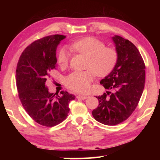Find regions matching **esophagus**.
Segmentation results:
<instances>
[{
	"label": "esophagus",
	"instance_id": "obj_1",
	"mask_svg": "<svg viewBox=\"0 0 160 160\" xmlns=\"http://www.w3.org/2000/svg\"><path fill=\"white\" fill-rule=\"evenodd\" d=\"M77 99H85L88 98V96L86 95H80V94H78V95L76 96Z\"/></svg>",
	"mask_w": 160,
	"mask_h": 160
}]
</instances>
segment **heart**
I'll return each mask as SVG.
<instances>
[{
    "label": "heart",
    "mask_w": 160,
    "mask_h": 160,
    "mask_svg": "<svg viewBox=\"0 0 160 160\" xmlns=\"http://www.w3.org/2000/svg\"><path fill=\"white\" fill-rule=\"evenodd\" d=\"M73 50L88 57L84 71H74L68 75L65 84L70 90L85 92L90 89L94 75L104 77L112 71L118 59V53L113 48L104 47L102 42L93 37H85L71 45ZM69 54L65 48L59 50L58 63L61 67L68 66Z\"/></svg>",
    "instance_id": "obj_1"
}]
</instances>
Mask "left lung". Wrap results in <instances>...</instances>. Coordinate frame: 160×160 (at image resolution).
Returning a JSON list of instances; mask_svg holds the SVG:
<instances>
[{"label":"left lung","instance_id":"1","mask_svg":"<svg viewBox=\"0 0 160 160\" xmlns=\"http://www.w3.org/2000/svg\"><path fill=\"white\" fill-rule=\"evenodd\" d=\"M118 59L100 84L109 91L96 97L99 106L92 116L99 123L114 126L126 121L137 107L145 87V66L137 47L118 35L112 37Z\"/></svg>","mask_w":160,"mask_h":160}]
</instances>
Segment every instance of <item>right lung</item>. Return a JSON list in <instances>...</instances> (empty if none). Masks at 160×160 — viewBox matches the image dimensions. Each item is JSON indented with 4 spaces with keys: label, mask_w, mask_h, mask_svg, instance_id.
<instances>
[{
    "label": "right lung",
    "mask_w": 160,
    "mask_h": 160,
    "mask_svg": "<svg viewBox=\"0 0 160 160\" xmlns=\"http://www.w3.org/2000/svg\"><path fill=\"white\" fill-rule=\"evenodd\" d=\"M66 36L50 35L37 39L22 53L16 69V85L22 105L29 116L43 126L61 123L69 112L68 104L75 97L68 92H48L45 86L49 72L56 69V50Z\"/></svg>",
    "instance_id": "obj_1"
}]
</instances>
